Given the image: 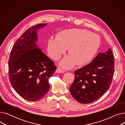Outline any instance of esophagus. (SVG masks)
Here are the masks:
<instances>
[{
	"label": "esophagus",
	"instance_id": "1",
	"mask_svg": "<svg viewBox=\"0 0 125 125\" xmlns=\"http://www.w3.org/2000/svg\"><path fill=\"white\" fill-rule=\"evenodd\" d=\"M56 73H65V71L64 70L60 69V68H57L56 70Z\"/></svg>",
	"mask_w": 125,
	"mask_h": 125
}]
</instances>
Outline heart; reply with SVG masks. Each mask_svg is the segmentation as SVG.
Instances as JSON below:
<instances>
[{
  "label": "heart",
  "mask_w": 125,
  "mask_h": 125,
  "mask_svg": "<svg viewBox=\"0 0 125 125\" xmlns=\"http://www.w3.org/2000/svg\"><path fill=\"white\" fill-rule=\"evenodd\" d=\"M100 38L91 32L81 29H71L61 31L57 38L48 40V52L54 60H58L68 49V56L60 63L61 66L70 68L76 64L83 65L93 58L99 48Z\"/></svg>",
  "instance_id": "b5f03b06"
}]
</instances>
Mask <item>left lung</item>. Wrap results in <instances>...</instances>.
<instances>
[{
    "label": "left lung",
    "mask_w": 125,
    "mask_h": 125,
    "mask_svg": "<svg viewBox=\"0 0 125 125\" xmlns=\"http://www.w3.org/2000/svg\"><path fill=\"white\" fill-rule=\"evenodd\" d=\"M114 66V55L110 48L106 52L99 53L89 64L74 71L70 94L77 101L83 104L99 99L112 82Z\"/></svg>",
    "instance_id": "1"
}]
</instances>
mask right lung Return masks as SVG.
<instances>
[{
    "label": "right lung",
    "instance_id": "obj_1",
    "mask_svg": "<svg viewBox=\"0 0 125 125\" xmlns=\"http://www.w3.org/2000/svg\"><path fill=\"white\" fill-rule=\"evenodd\" d=\"M47 25L37 24L26 30L15 42L10 56V83L18 94L30 101L41 99L48 93L49 78L57 68L36 43L37 30Z\"/></svg>",
    "mask_w": 125,
    "mask_h": 125
}]
</instances>
